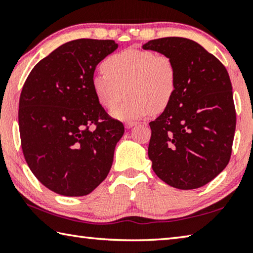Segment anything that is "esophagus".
<instances>
[{
    "label": "esophagus",
    "instance_id": "34e87169",
    "mask_svg": "<svg viewBox=\"0 0 253 253\" xmlns=\"http://www.w3.org/2000/svg\"><path fill=\"white\" fill-rule=\"evenodd\" d=\"M136 125H137L136 122H127L125 124V127L127 128V129H129V128H132L134 126H136Z\"/></svg>",
    "mask_w": 253,
    "mask_h": 253
}]
</instances>
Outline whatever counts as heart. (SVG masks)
I'll return each mask as SVG.
<instances>
[{"label": "heart", "mask_w": 253, "mask_h": 253, "mask_svg": "<svg viewBox=\"0 0 253 253\" xmlns=\"http://www.w3.org/2000/svg\"><path fill=\"white\" fill-rule=\"evenodd\" d=\"M102 71L92 77L91 87L99 104L114 109L124 97L125 102L111 113L119 121L129 122L161 113L176 91V68L169 55L149 50L126 49L109 55Z\"/></svg>", "instance_id": "heart-1"}]
</instances>
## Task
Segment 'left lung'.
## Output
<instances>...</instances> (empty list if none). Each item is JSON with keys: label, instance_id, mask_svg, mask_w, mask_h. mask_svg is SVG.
Wrapping results in <instances>:
<instances>
[{"label": "left lung", "instance_id": "obj_1", "mask_svg": "<svg viewBox=\"0 0 253 253\" xmlns=\"http://www.w3.org/2000/svg\"><path fill=\"white\" fill-rule=\"evenodd\" d=\"M143 49L169 55L177 75L172 101L149 123L153 170L172 187L199 188L226 168L232 151L237 117L228 71L185 38L151 40Z\"/></svg>", "mask_w": 253, "mask_h": 253}]
</instances>
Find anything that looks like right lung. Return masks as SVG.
<instances>
[{
    "label": "right lung",
    "mask_w": 253,
    "mask_h": 253,
    "mask_svg": "<svg viewBox=\"0 0 253 253\" xmlns=\"http://www.w3.org/2000/svg\"><path fill=\"white\" fill-rule=\"evenodd\" d=\"M113 40L78 39L60 45L30 72L19 101L23 155L34 176L65 196H84L108 175L124 125L98 102L91 79L113 53ZM95 123L96 129L88 126Z\"/></svg>",
    "instance_id": "add662e5"
}]
</instances>
